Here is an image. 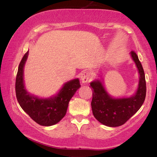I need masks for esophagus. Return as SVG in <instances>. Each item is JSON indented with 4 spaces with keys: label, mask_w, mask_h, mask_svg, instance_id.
<instances>
[{
    "label": "esophagus",
    "mask_w": 157,
    "mask_h": 157,
    "mask_svg": "<svg viewBox=\"0 0 157 157\" xmlns=\"http://www.w3.org/2000/svg\"><path fill=\"white\" fill-rule=\"evenodd\" d=\"M81 80L83 83L89 82L90 80H91V73L88 70L83 71L81 74Z\"/></svg>",
    "instance_id": "1"
}]
</instances>
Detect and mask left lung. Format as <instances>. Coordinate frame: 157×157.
<instances>
[{"label": "left lung", "instance_id": "obj_1", "mask_svg": "<svg viewBox=\"0 0 157 157\" xmlns=\"http://www.w3.org/2000/svg\"><path fill=\"white\" fill-rule=\"evenodd\" d=\"M139 74L138 89L136 94L129 98H113L107 93L102 83L96 80L90 83L93 90L91 101L92 112L100 123L107 126L116 127L125 124L142 106L146 97L145 74L138 56L134 51L131 52Z\"/></svg>", "mask_w": 157, "mask_h": 157}]
</instances>
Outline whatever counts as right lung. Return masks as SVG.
<instances>
[{
    "instance_id": "add662e5",
    "label": "right lung",
    "mask_w": 157,
    "mask_h": 157,
    "mask_svg": "<svg viewBox=\"0 0 157 157\" xmlns=\"http://www.w3.org/2000/svg\"><path fill=\"white\" fill-rule=\"evenodd\" d=\"M29 55L25 53L18 66L16 78V94L21 108L29 117L41 126H52L65 117L71 98L80 88L78 78L64 83L56 96L48 98H40L31 95L25 89L23 83V68Z\"/></svg>"
}]
</instances>
